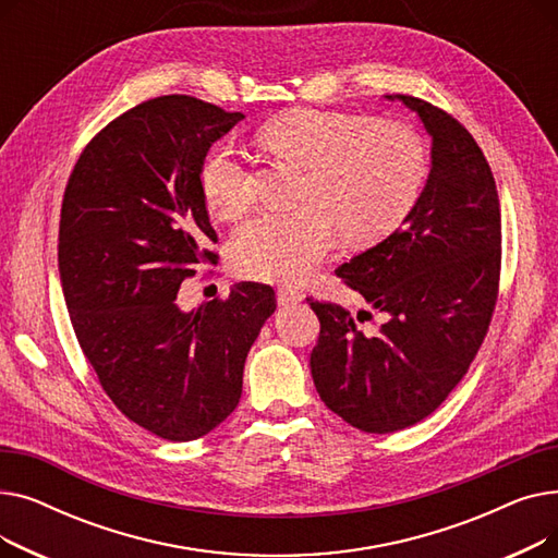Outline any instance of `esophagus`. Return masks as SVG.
I'll use <instances>...</instances> for the list:
<instances>
[{
  "label": "esophagus",
  "instance_id": "34e87169",
  "mask_svg": "<svg viewBox=\"0 0 558 558\" xmlns=\"http://www.w3.org/2000/svg\"><path fill=\"white\" fill-rule=\"evenodd\" d=\"M303 299H305L303 291H299V289H291V287H280V289H278V303H280L282 307L296 305V303H301Z\"/></svg>",
  "mask_w": 558,
  "mask_h": 558
}]
</instances>
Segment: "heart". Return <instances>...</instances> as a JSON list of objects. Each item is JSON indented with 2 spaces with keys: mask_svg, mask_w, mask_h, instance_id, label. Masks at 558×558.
I'll return each mask as SVG.
<instances>
[{
  "mask_svg": "<svg viewBox=\"0 0 558 558\" xmlns=\"http://www.w3.org/2000/svg\"><path fill=\"white\" fill-rule=\"evenodd\" d=\"M264 151L305 171L294 215H259L232 232V271L251 280L301 282L335 248L375 246L404 223L427 179L423 140L402 124L335 110L301 108L259 131ZM198 187L219 219H238L255 203L244 158L215 144L198 167Z\"/></svg>",
  "mask_w": 558,
  "mask_h": 558,
  "instance_id": "obj_1",
  "label": "heart"
}]
</instances>
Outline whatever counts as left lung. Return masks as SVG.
Listing matches in <instances>:
<instances>
[{
  "instance_id": "obj_1",
  "label": "left lung",
  "mask_w": 558,
  "mask_h": 558,
  "mask_svg": "<svg viewBox=\"0 0 558 558\" xmlns=\"http://www.w3.org/2000/svg\"><path fill=\"white\" fill-rule=\"evenodd\" d=\"M398 99L432 135L427 185L402 228L337 269L389 318L362 330L341 305L307 299L320 320L314 387L368 434L421 423L461 383L488 332L502 267L500 198L480 144L450 112L412 95ZM364 318L373 314L362 310Z\"/></svg>"
}]
</instances>
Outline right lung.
Returning a JSON list of instances; mask_svg holds the SVG:
<instances>
[{"instance_id": "right-lung-1", "label": "right lung", "mask_w": 558, "mask_h": 558, "mask_svg": "<svg viewBox=\"0 0 558 558\" xmlns=\"http://www.w3.org/2000/svg\"><path fill=\"white\" fill-rule=\"evenodd\" d=\"M240 120L187 95L142 101L85 144L63 196L58 271L78 345L112 404L167 441H194L234 412L276 312L259 282L190 314L175 305L183 280L219 257L198 167Z\"/></svg>"}]
</instances>
